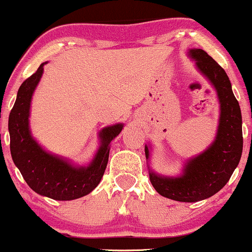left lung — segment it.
Listing matches in <instances>:
<instances>
[{"instance_id":"obj_1","label":"left lung","mask_w":252,"mask_h":252,"mask_svg":"<svg viewBox=\"0 0 252 252\" xmlns=\"http://www.w3.org/2000/svg\"><path fill=\"white\" fill-rule=\"evenodd\" d=\"M189 55L197 69L216 89L220 102V123L215 141L207 150L188 159L183 174L165 177L149 171L150 182L159 195L178 202H198L209 198L228 183L237 168L243 150L242 114L231 83L224 69L202 49H190ZM149 159V147L145 145Z\"/></svg>"}]
</instances>
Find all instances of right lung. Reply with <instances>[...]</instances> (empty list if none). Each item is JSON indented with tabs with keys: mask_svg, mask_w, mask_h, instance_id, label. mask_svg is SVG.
<instances>
[{
	"mask_svg": "<svg viewBox=\"0 0 252 252\" xmlns=\"http://www.w3.org/2000/svg\"><path fill=\"white\" fill-rule=\"evenodd\" d=\"M45 63L21 84L17 92L8 123L10 153L24 181L35 192L56 201H71L88 195L98 186L108 164L110 142L120 135L123 124H115L99 131L101 145L88 166L72 165L62 157L45 151L29 129L30 103Z\"/></svg>",
	"mask_w": 252,
	"mask_h": 252,
	"instance_id": "obj_1",
	"label": "right lung"
}]
</instances>
